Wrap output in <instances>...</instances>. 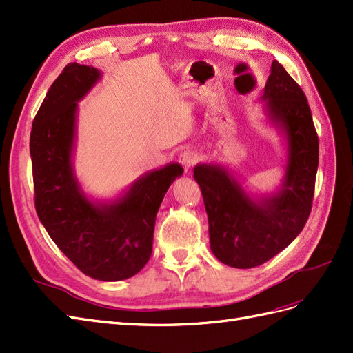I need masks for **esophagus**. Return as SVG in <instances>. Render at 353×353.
<instances>
[{
  "instance_id": "34e87169",
  "label": "esophagus",
  "mask_w": 353,
  "mask_h": 353,
  "mask_svg": "<svg viewBox=\"0 0 353 353\" xmlns=\"http://www.w3.org/2000/svg\"><path fill=\"white\" fill-rule=\"evenodd\" d=\"M178 160H179V163L183 165V168L185 170H188L190 168H193L199 162V154L193 150H183L179 153Z\"/></svg>"
}]
</instances>
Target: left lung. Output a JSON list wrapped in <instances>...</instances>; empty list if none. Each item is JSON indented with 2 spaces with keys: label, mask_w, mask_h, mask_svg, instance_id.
<instances>
[{
  "label": "left lung",
  "mask_w": 353,
  "mask_h": 353,
  "mask_svg": "<svg viewBox=\"0 0 353 353\" xmlns=\"http://www.w3.org/2000/svg\"><path fill=\"white\" fill-rule=\"evenodd\" d=\"M262 99L268 121L287 141L280 188L250 196L227 168L199 163L200 185L209 221L212 253L232 268H254L290 244L309 218L318 169V135L302 88L274 60Z\"/></svg>",
  "instance_id": "8db88e82"
}]
</instances>
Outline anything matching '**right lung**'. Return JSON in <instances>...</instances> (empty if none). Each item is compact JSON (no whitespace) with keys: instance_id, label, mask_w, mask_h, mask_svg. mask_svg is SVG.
Returning <instances> with one entry per match:
<instances>
[{"instance_id":"1","label":"right lung","mask_w":353,"mask_h":353,"mask_svg":"<svg viewBox=\"0 0 353 353\" xmlns=\"http://www.w3.org/2000/svg\"><path fill=\"white\" fill-rule=\"evenodd\" d=\"M100 78L99 69L69 63L41 104L29 143L35 209L51 240L85 275L121 281L150 259L156 213L184 169L179 163L154 169L109 201L83 193L72 163L78 103Z\"/></svg>"}]
</instances>
